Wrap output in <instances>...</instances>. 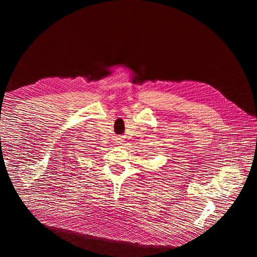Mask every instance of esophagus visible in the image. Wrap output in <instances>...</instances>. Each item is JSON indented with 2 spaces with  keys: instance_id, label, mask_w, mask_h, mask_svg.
I'll use <instances>...</instances> for the list:
<instances>
[{
  "instance_id": "obj_1",
  "label": "esophagus",
  "mask_w": 257,
  "mask_h": 257,
  "mask_svg": "<svg viewBox=\"0 0 257 257\" xmlns=\"http://www.w3.org/2000/svg\"><path fill=\"white\" fill-rule=\"evenodd\" d=\"M122 141H123V139H122L121 137L116 136V138L114 139V144H115V145H120V144H122Z\"/></svg>"
}]
</instances>
